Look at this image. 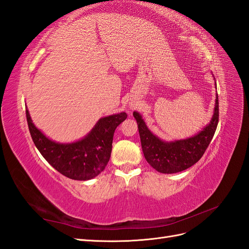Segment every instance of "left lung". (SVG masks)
<instances>
[{"instance_id": "left-lung-1", "label": "left lung", "mask_w": 249, "mask_h": 249, "mask_svg": "<svg viewBox=\"0 0 249 249\" xmlns=\"http://www.w3.org/2000/svg\"><path fill=\"white\" fill-rule=\"evenodd\" d=\"M138 124L141 146L147 163L161 173H176L191 167L205 154L212 140L219 120V104L216 96L214 115L196 136L175 142H164L150 133L141 115L133 113Z\"/></svg>"}]
</instances>
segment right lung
I'll list each match as a JSON object with an SVG mask.
<instances>
[{
    "label": "right lung",
    "mask_w": 249,
    "mask_h": 249,
    "mask_svg": "<svg viewBox=\"0 0 249 249\" xmlns=\"http://www.w3.org/2000/svg\"><path fill=\"white\" fill-rule=\"evenodd\" d=\"M30 134L42 157L61 175L71 179L87 180L99 176L109 162L113 135L126 118V113L101 118L87 136L71 144L48 139L35 127L26 110Z\"/></svg>",
    "instance_id": "1"
}]
</instances>
